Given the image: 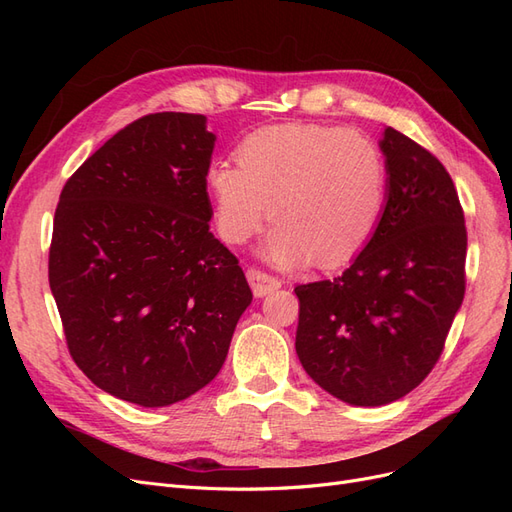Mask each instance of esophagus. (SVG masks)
I'll use <instances>...</instances> for the list:
<instances>
[{
    "mask_svg": "<svg viewBox=\"0 0 512 512\" xmlns=\"http://www.w3.org/2000/svg\"><path fill=\"white\" fill-rule=\"evenodd\" d=\"M247 282L252 286L254 297H267L269 292L277 290L282 286V282L277 280V277L265 273V271H258V269H247Z\"/></svg>",
    "mask_w": 512,
    "mask_h": 512,
    "instance_id": "esophagus-1",
    "label": "esophagus"
}]
</instances>
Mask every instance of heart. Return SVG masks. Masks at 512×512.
<instances>
[{
	"label": "heart",
	"mask_w": 512,
	"mask_h": 512,
	"mask_svg": "<svg viewBox=\"0 0 512 512\" xmlns=\"http://www.w3.org/2000/svg\"><path fill=\"white\" fill-rule=\"evenodd\" d=\"M237 166L213 162L207 190L218 235L241 245L273 218L258 254L275 267L348 265L376 235L386 166L374 141L327 123H277L247 134ZM270 209H266V205Z\"/></svg>",
	"instance_id": "1"
}]
</instances>
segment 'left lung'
<instances>
[{
  "mask_svg": "<svg viewBox=\"0 0 512 512\" xmlns=\"http://www.w3.org/2000/svg\"><path fill=\"white\" fill-rule=\"evenodd\" d=\"M386 200L376 235L333 280L294 288L307 376L350 406H386L438 363L466 292L468 235L438 158L386 126Z\"/></svg>",
  "mask_w": 512,
  "mask_h": 512,
  "instance_id": "8db88e82",
  "label": "left lung"
}]
</instances>
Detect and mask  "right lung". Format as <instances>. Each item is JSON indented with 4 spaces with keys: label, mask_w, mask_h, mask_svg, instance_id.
<instances>
[{
    "label": "right lung",
    "mask_w": 512,
    "mask_h": 512,
    "mask_svg": "<svg viewBox=\"0 0 512 512\" xmlns=\"http://www.w3.org/2000/svg\"><path fill=\"white\" fill-rule=\"evenodd\" d=\"M205 115L136 119L68 179L49 284L74 363L143 408L188 399L222 369L252 290L209 230Z\"/></svg>",
    "instance_id": "right-lung-1"
}]
</instances>
